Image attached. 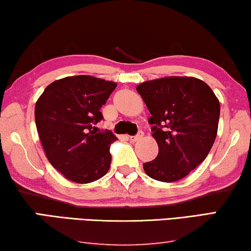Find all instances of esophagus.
<instances>
[{"label":"esophagus","instance_id":"obj_1","mask_svg":"<svg viewBox=\"0 0 251 251\" xmlns=\"http://www.w3.org/2000/svg\"><path fill=\"white\" fill-rule=\"evenodd\" d=\"M142 137H144V132H142V131H139V132L136 134V136L130 137L129 139H130L131 141H138V140H140Z\"/></svg>","mask_w":251,"mask_h":251}]
</instances>
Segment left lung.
Wrapping results in <instances>:
<instances>
[{
    "label": "left lung",
    "instance_id": "1",
    "mask_svg": "<svg viewBox=\"0 0 251 251\" xmlns=\"http://www.w3.org/2000/svg\"><path fill=\"white\" fill-rule=\"evenodd\" d=\"M151 117L158 144L155 159L144 164L149 177L173 183L205 159L214 144L220 102L211 87L195 77H164L137 86Z\"/></svg>",
    "mask_w": 251,
    "mask_h": 251
}]
</instances>
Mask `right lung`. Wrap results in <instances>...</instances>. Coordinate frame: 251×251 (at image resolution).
<instances>
[{
  "mask_svg": "<svg viewBox=\"0 0 251 251\" xmlns=\"http://www.w3.org/2000/svg\"><path fill=\"white\" fill-rule=\"evenodd\" d=\"M117 84L79 75L55 80L34 107V119L49 163L72 182L98 180L110 169L111 131L96 132L101 109Z\"/></svg>",
  "mask_w": 251,
  "mask_h": 251,
  "instance_id": "obj_1",
  "label": "right lung"
}]
</instances>
